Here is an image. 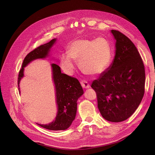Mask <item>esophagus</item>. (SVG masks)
<instances>
[{
    "instance_id": "34e87169",
    "label": "esophagus",
    "mask_w": 155,
    "mask_h": 155,
    "mask_svg": "<svg viewBox=\"0 0 155 155\" xmlns=\"http://www.w3.org/2000/svg\"><path fill=\"white\" fill-rule=\"evenodd\" d=\"M80 84H81V85H82V87L84 88H90V85H89L88 84V82H86V81H84V80L81 81Z\"/></svg>"
}]
</instances>
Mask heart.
<instances>
[{
    "mask_svg": "<svg viewBox=\"0 0 155 155\" xmlns=\"http://www.w3.org/2000/svg\"><path fill=\"white\" fill-rule=\"evenodd\" d=\"M67 52L60 57L61 67L67 73L76 67V60L84 72L92 75L101 74L107 68L111 60V48L107 39H77L67 47Z\"/></svg>",
    "mask_w": 155,
    "mask_h": 155,
    "instance_id": "heart-1",
    "label": "heart"
}]
</instances>
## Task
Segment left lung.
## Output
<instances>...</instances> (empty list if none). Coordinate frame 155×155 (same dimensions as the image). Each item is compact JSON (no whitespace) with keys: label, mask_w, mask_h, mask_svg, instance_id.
Segmentation results:
<instances>
[{"label":"left lung","mask_w":155,"mask_h":155,"mask_svg":"<svg viewBox=\"0 0 155 155\" xmlns=\"http://www.w3.org/2000/svg\"><path fill=\"white\" fill-rule=\"evenodd\" d=\"M110 32L116 40L114 58L91 87L97 93L102 116L118 123L128 119L140 104L144 93L145 70L131 41L118 31Z\"/></svg>","instance_id":"1"}]
</instances>
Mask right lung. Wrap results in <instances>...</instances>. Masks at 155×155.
Here are the masks:
<instances>
[{"label":"right lung","mask_w":155,"mask_h":155,"mask_svg":"<svg viewBox=\"0 0 155 155\" xmlns=\"http://www.w3.org/2000/svg\"><path fill=\"white\" fill-rule=\"evenodd\" d=\"M56 41V38L50 42L41 45L27 54L24 58L22 68L18 76V87L19 92L20 81L24 77V71L28 64L37 59H45L49 56L51 48ZM52 79L54 85L57 114L55 119L48 124H38L43 128L59 131L68 129L75 119L77 110V101L84 94L83 88L78 80L62 73L58 64L51 63Z\"/></svg>","instance_id":"add662e5"}]
</instances>
